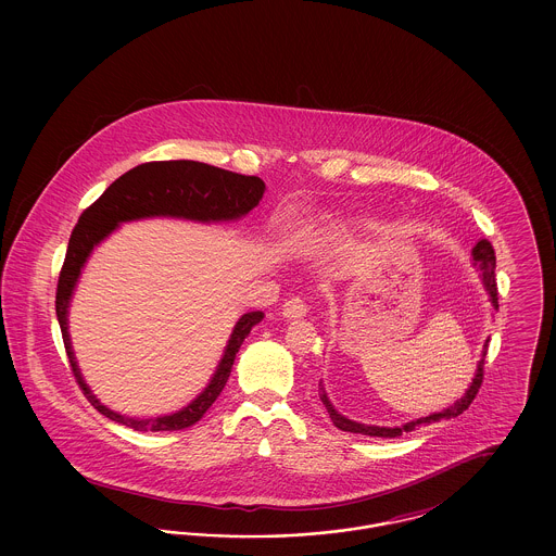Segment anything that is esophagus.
Here are the masks:
<instances>
[{
	"label": "esophagus",
	"instance_id": "34e87169",
	"mask_svg": "<svg viewBox=\"0 0 556 556\" xmlns=\"http://www.w3.org/2000/svg\"><path fill=\"white\" fill-rule=\"evenodd\" d=\"M306 313H308L306 302L300 295H293L281 306V315L286 318H302Z\"/></svg>",
	"mask_w": 556,
	"mask_h": 556
}]
</instances>
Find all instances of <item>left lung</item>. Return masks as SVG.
<instances>
[{"instance_id": "obj_1", "label": "left lung", "mask_w": 556, "mask_h": 556, "mask_svg": "<svg viewBox=\"0 0 556 556\" xmlns=\"http://www.w3.org/2000/svg\"><path fill=\"white\" fill-rule=\"evenodd\" d=\"M471 256H473V265L479 266V277H481V283H483V288L488 291V295H490V302H492L494 311H498V288H496V275H494V268H496V254H494L492 243H490L488 239H479L476 243V248H473V252H471ZM485 352H488V342H485L483 350H481V358H479V363H477L476 377H473L471 386L467 388V392L463 394L460 400H456L452 406L444 408V410H440V413H433V415H429V417H421V419L408 421V424L400 425V427H379V425L356 424V421L348 419V417L340 415V413L333 408V404L329 402V397L325 394L323 383H318V390H320V402L325 404V408H327V413H329V417H331L333 425H336L338 429H342V431H350V433H363V435H375V438H397V435H402V433L413 431V429H415V427H419V425L448 421V419H454V417L463 415V413L471 406V402L476 400L477 392H479V388H481V379H483V358H485Z\"/></svg>"}]
</instances>
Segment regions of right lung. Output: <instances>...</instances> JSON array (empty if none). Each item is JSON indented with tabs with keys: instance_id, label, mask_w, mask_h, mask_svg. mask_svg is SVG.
Segmentation results:
<instances>
[{
	"instance_id": "obj_1",
	"label": "right lung",
	"mask_w": 556,
	"mask_h": 556,
	"mask_svg": "<svg viewBox=\"0 0 556 556\" xmlns=\"http://www.w3.org/2000/svg\"><path fill=\"white\" fill-rule=\"evenodd\" d=\"M265 181L258 177H245L225 168H216L204 162L193 160H168V162H146L118 177L106 191L80 214L77 227L68 239L66 258L60 270L58 291H55V315L62 329V340L71 361L73 372L79 381L83 394L98 408L104 417L127 425L135 431H179L198 424L212 402L223 392L231 367L236 363V354L265 313H245L241 315L231 338L225 345L223 358L214 375L200 396L193 397L187 406L177 413L152 417V419H135L121 413L110 410L98 397L91 394L89 386L80 375L75 350L68 333V308L75 288L79 283L80 270L89 261L91 252L104 239L118 229L121 223H131L152 216H170L187 218L195 223H227L245 216L265 195Z\"/></svg>"
}]
</instances>
